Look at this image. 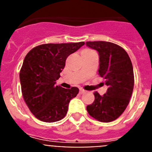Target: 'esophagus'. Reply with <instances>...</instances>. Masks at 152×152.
<instances>
[{
	"mask_svg": "<svg viewBox=\"0 0 152 152\" xmlns=\"http://www.w3.org/2000/svg\"><path fill=\"white\" fill-rule=\"evenodd\" d=\"M84 93H86L85 90L80 89V94H84Z\"/></svg>",
	"mask_w": 152,
	"mask_h": 152,
	"instance_id": "obj_1",
	"label": "esophagus"
}]
</instances>
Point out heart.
<instances>
[{
    "label": "heart",
    "instance_id": "obj_1",
    "mask_svg": "<svg viewBox=\"0 0 152 152\" xmlns=\"http://www.w3.org/2000/svg\"><path fill=\"white\" fill-rule=\"evenodd\" d=\"M92 50H91V49H84L83 52H91Z\"/></svg>",
    "mask_w": 152,
    "mask_h": 152
}]
</instances>
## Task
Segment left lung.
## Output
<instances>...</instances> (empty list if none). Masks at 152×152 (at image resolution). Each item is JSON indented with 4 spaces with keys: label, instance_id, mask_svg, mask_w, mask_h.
<instances>
[{
    "label": "left lung",
    "instance_id": "8db88e82",
    "mask_svg": "<svg viewBox=\"0 0 152 152\" xmlns=\"http://www.w3.org/2000/svg\"><path fill=\"white\" fill-rule=\"evenodd\" d=\"M86 45L99 53L98 75L108 87L103 96L94 93V101L87 106V110L98 121L110 123L121 116L129 103L134 87L132 64L125 49L116 44L94 41L87 42Z\"/></svg>",
    "mask_w": 152,
    "mask_h": 152
}]
</instances>
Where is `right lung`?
Masks as SVG:
<instances>
[{
	"instance_id": "1",
	"label": "right lung",
	"mask_w": 152,
	"mask_h": 152,
	"mask_svg": "<svg viewBox=\"0 0 152 152\" xmlns=\"http://www.w3.org/2000/svg\"><path fill=\"white\" fill-rule=\"evenodd\" d=\"M84 45L73 43L42 44L31 49L20 72L24 101L35 117L54 123L66 116L68 103L79 92L76 87L65 89L56 85L66 58Z\"/></svg>"
}]
</instances>
